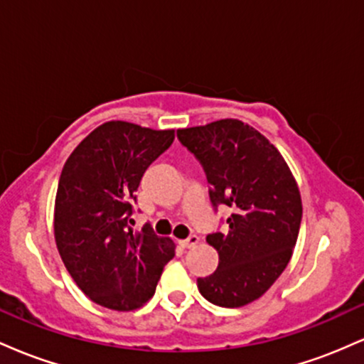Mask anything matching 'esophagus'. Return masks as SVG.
Listing matches in <instances>:
<instances>
[{
    "instance_id": "esophagus-1",
    "label": "esophagus",
    "mask_w": 364,
    "mask_h": 364,
    "mask_svg": "<svg viewBox=\"0 0 364 364\" xmlns=\"http://www.w3.org/2000/svg\"><path fill=\"white\" fill-rule=\"evenodd\" d=\"M198 241H200V237H198V236H196V235H191V236H188L186 240L179 241V245H181L183 248H193L195 245H198Z\"/></svg>"
}]
</instances>
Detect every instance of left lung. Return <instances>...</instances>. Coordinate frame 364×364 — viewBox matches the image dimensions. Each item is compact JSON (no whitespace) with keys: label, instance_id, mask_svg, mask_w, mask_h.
Listing matches in <instances>:
<instances>
[{"label":"left lung","instance_id":"obj_1","mask_svg":"<svg viewBox=\"0 0 364 364\" xmlns=\"http://www.w3.org/2000/svg\"><path fill=\"white\" fill-rule=\"evenodd\" d=\"M178 139L205 171L215 210H232L228 231L207 236L219 267L196 286L217 306H245L265 294L291 260L303 215L298 185L279 150L243 121L178 129Z\"/></svg>","mask_w":364,"mask_h":364}]
</instances>
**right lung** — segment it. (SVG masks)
I'll return each mask as SVG.
<instances>
[{
	"label": "right lung",
	"instance_id": "add662e5",
	"mask_svg": "<svg viewBox=\"0 0 364 364\" xmlns=\"http://www.w3.org/2000/svg\"><path fill=\"white\" fill-rule=\"evenodd\" d=\"M174 129L109 121L65 162L54 205V237L66 270L94 303L116 311L144 306L156 292L174 243L150 224L133 231L145 169L171 147Z\"/></svg>",
	"mask_w": 364,
	"mask_h": 364
}]
</instances>
